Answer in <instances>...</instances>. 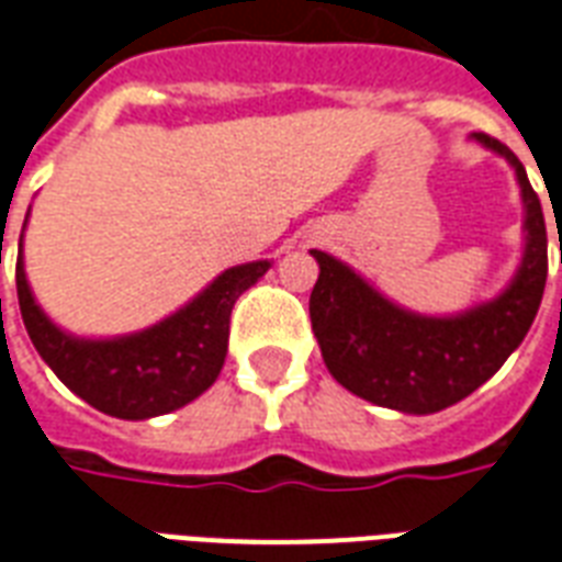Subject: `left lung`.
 Here are the masks:
<instances>
[{"label":"left lung","instance_id":"1","mask_svg":"<svg viewBox=\"0 0 562 562\" xmlns=\"http://www.w3.org/2000/svg\"><path fill=\"white\" fill-rule=\"evenodd\" d=\"M473 139L509 160L525 202V256L494 301L443 318L408 313L348 265L313 249L318 282L310 294V318L324 363L345 390L381 408L435 414L471 396L521 345L539 313L548 277L539 196L521 160L501 139L488 133H473Z\"/></svg>","mask_w":562,"mask_h":562}]
</instances>
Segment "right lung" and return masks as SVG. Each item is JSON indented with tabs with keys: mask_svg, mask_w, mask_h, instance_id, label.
<instances>
[{
	"mask_svg": "<svg viewBox=\"0 0 562 562\" xmlns=\"http://www.w3.org/2000/svg\"><path fill=\"white\" fill-rule=\"evenodd\" d=\"M268 268L270 261H249L223 270L178 313L115 339H80L49 322L32 297L23 252L16 256V297L29 339L61 384L110 417L148 419L184 408L217 381L232 306Z\"/></svg>",
	"mask_w": 562,
	"mask_h": 562,
	"instance_id": "1",
	"label": "right lung"
}]
</instances>
